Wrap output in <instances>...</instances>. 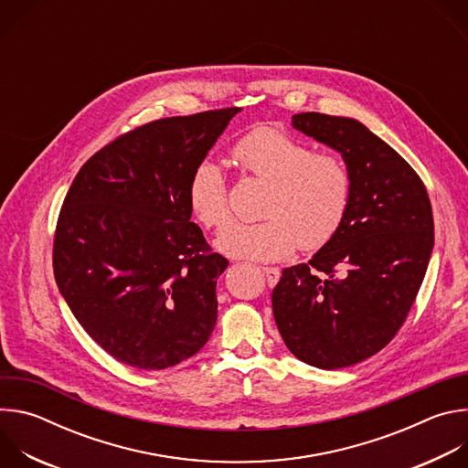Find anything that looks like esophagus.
Returning a JSON list of instances; mask_svg holds the SVG:
<instances>
[{
	"label": "esophagus",
	"mask_w": 468,
	"mask_h": 468,
	"mask_svg": "<svg viewBox=\"0 0 468 468\" xmlns=\"http://www.w3.org/2000/svg\"><path fill=\"white\" fill-rule=\"evenodd\" d=\"M262 274L266 278V283H269L271 287H274L278 282H280V269H274V266H266V269H262Z\"/></svg>",
	"instance_id": "obj_1"
}]
</instances>
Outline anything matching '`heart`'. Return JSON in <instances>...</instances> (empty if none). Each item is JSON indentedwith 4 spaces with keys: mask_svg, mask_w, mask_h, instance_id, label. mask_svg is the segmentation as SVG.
<instances>
[{
    "mask_svg": "<svg viewBox=\"0 0 468 468\" xmlns=\"http://www.w3.org/2000/svg\"><path fill=\"white\" fill-rule=\"evenodd\" d=\"M244 176L266 183L253 224H231L217 239L220 253L244 261H278L296 246L314 251L339 231L352 196V176L333 154H313L305 144L276 127H257L231 150ZM194 218L207 229H220L231 217L229 190L222 170L199 163L186 186Z\"/></svg>",
    "mask_w": 468,
    "mask_h": 468,
    "instance_id": "b5f03b06",
    "label": "heart"
}]
</instances>
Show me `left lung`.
<instances>
[{
    "label": "left lung",
    "instance_id": "obj_1",
    "mask_svg": "<svg viewBox=\"0 0 468 468\" xmlns=\"http://www.w3.org/2000/svg\"><path fill=\"white\" fill-rule=\"evenodd\" d=\"M292 125L343 155L352 196L335 237L282 272L274 320L300 361L346 368L385 348L406 322L433 250L431 204L419 174L361 122L300 112Z\"/></svg>",
    "mask_w": 468,
    "mask_h": 468
}]
</instances>
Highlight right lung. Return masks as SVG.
I'll list each match as a JSON object with an SVG mask.
<instances>
[{
  "label": "right lung",
  "instance_id": "1",
  "mask_svg": "<svg viewBox=\"0 0 468 468\" xmlns=\"http://www.w3.org/2000/svg\"><path fill=\"white\" fill-rule=\"evenodd\" d=\"M239 107L127 131L78 172L58 213L53 274L89 335L116 361L174 367L209 341L229 261L190 222L186 186Z\"/></svg>",
  "mask_w": 468,
  "mask_h": 468
}]
</instances>
